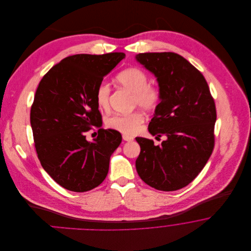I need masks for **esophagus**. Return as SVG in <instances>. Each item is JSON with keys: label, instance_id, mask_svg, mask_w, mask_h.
Wrapping results in <instances>:
<instances>
[{"label": "esophagus", "instance_id": "esophagus-1", "mask_svg": "<svg viewBox=\"0 0 251 251\" xmlns=\"http://www.w3.org/2000/svg\"><path fill=\"white\" fill-rule=\"evenodd\" d=\"M122 138H123V140H125V141H132V140H133V137L129 136V135H126V134H123V135H122Z\"/></svg>", "mask_w": 251, "mask_h": 251}]
</instances>
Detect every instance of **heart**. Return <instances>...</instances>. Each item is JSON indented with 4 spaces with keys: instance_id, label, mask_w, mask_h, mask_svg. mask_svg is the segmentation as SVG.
Here are the masks:
<instances>
[{
    "instance_id": "obj_1",
    "label": "heart",
    "mask_w": 251,
    "mask_h": 251,
    "mask_svg": "<svg viewBox=\"0 0 251 251\" xmlns=\"http://www.w3.org/2000/svg\"><path fill=\"white\" fill-rule=\"evenodd\" d=\"M120 86L132 94V103L147 111H151L157 106L160 100L159 89L149 84L148 75L137 68L127 69L116 78ZM110 88L107 84H100L96 91V101L100 109L109 106ZM143 115L139 112H133L127 115H115L107 121L109 128L124 134H133L138 131L143 122Z\"/></svg>"
}]
</instances>
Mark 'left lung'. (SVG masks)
<instances>
[{
    "mask_svg": "<svg viewBox=\"0 0 251 251\" xmlns=\"http://www.w3.org/2000/svg\"><path fill=\"white\" fill-rule=\"evenodd\" d=\"M135 60L156 77L160 102L149 124L151 134L136 137L141 151L135 161L139 177L161 191L189 184L205 167L215 146L216 110L208 84L191 63L174 52H145Z\"/></svg>",
    "mask_w": 251,
    "mask_h": 251,
    "instance_id": "1",
    "label": "left lung"
}]
</instances>
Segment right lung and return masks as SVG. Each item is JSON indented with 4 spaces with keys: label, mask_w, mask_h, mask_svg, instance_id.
Here are the masks:
<instances>
[{
    "label": "right lung",
    "mask_w": 251,
    "mask_h": 251,
    "mask_svg": "<svg viewBox=\"0 0 251 251\" xmlns=\"http://www.w3.org/2000/svg\"><path fill=\"white\" fill-rule=\"evenodd\" d=\"M123 58L124 52L72 55L53 66L38 84L30 114L37 156L49 175L70 191L99 186L121 143L120 131L100 128L96 91ZM92 126L98 136L89 143L85 132Z\"/></svg>",
    "instance_id": "obj_1"
}]
</instances>
